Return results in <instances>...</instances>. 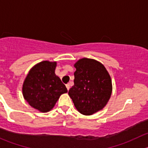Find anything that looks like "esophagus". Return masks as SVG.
Masks as SVG:
<instances>
[{"label":"esophagus","instance_id":"esophagus-1","mask_svg":"<svg viewBox=\"0 0 148 148\" xmlns=\"http://www.w3.org/2000/svg\"><path fill=\"white\" fill-rule=\"evenodd\" d=\"M66 89H67V90H69V89H70V84H67L66 85Z\"/></svg>","mask_w":148,"mask_h":148}]
</instances>
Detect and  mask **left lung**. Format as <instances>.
<instances>
[{"label": "left lung", "instance_id": "8db88e82", "mask_svg": "<svg viewBox=\"0 0 148 148\" xmlns=\"http://www.w3.org/2000/svg\"><path fill=\"white\" fill-rule=\"evenodd\" d=\"M74 86L69 90L76 109L84 115L102 110L108 102L112 91V80L102 64L83 58L74 64Z\"/></svg>", "mask_w": 148, "mask_h": 148}]
</instances>
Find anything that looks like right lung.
<instances>
[{
	"instance_id": "right-lung-1",
	"label": "right lung",
	"mask_w": 148,
	"mask_h": 148,
	"mask_svg": "<svg viewBox=\"0 0 148 148\" xmlns=\"http://www.w3.org/2000/svg\"><path fill=\"white\" fill-rule=\"evenodd\" d=\"M56 62L43 61L33 66L23 84L24 99L30 105L41 112L53 109L67 89L55 74Z\"/></svg>"
}]
</instances>
